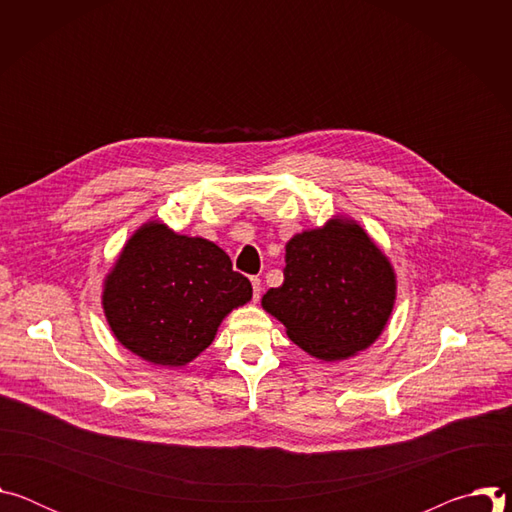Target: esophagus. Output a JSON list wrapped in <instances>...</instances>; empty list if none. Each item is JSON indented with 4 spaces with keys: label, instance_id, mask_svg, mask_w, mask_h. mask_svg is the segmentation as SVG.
<instances>
[{
    "label": "esophagus",
    "instance_id": "obj_1",
    "mask_svg": "<svg viewBox=\"0 0 512 512\" xmlns=\"http://www.w3.org/2000/svg\"><path fill=\"white\" fill-rule=\"evenodd\" d=\"M251 285H253V300L257 302L261 296V279L259 277H251Z\"/></svg>",
    "mask_w": 512,
    "mask_h": 512
}]
</instances>
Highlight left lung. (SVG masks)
Instances as JSON below:
<instances>
[{
  "label": "left lung",
  "instance_id": "8db88e82",
  "mask_svg": "<svg viewBox=\"0 0 512 512\" xmlns=\"http://www.w3.org/2000/svg\"><path fill=\"white\" fill-rule=\"evenodd\" d=\"M391 261L346 216L291 237L285 245L283 283L261 300L291 342L332 362L369 348L395 306Z\"/></svg>",
  "mask_w": 512,
  "mask_h": 512
}]
</instances>
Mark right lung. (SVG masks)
Masks as SVG:
<instances>
[{
  "instance_id": "1",
  "label": "right lung",
  "mask_w": 512,
  "mask_h": 512,
  "mask_svg": "<svg viewBox=\"0 0 512 512\" xmlns=\"http://www.w3.org/2000/svg\"><path fill=\"white\" fill-rule=\"evenodd\" d=\"M251 296V281L233 271L221 247L150 221L131 235L105 277L103 310L127 350L162 367H184Z\"/></svg>"
}]
</instances>
